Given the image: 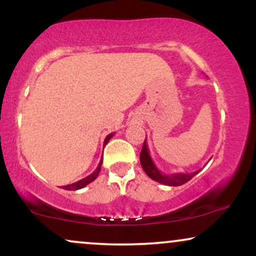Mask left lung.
<instances>
[{
    "label": "left lung",
    "mask_w": 256,
    "mask_h": 256,
    "mask_svg": "<svg viewBox=\"0 0 256 256\" xmlns=\"http://www.w3.org/2000/svg\"><path fill=\"white\" fill-rule=\"evenodd\" d=\"M140 160L142 168L144 170V172L146 173V176H148L149 178L158 182V183L170 185V186H179V185H183L184 183H186V182H189L192 177H195V176L201 171V170H198V171L192 173H171V174L162 173L158 168L156 165H155L150 154H149L148 146H146V137L144 143H143L142 152H140Z\"/></svg>",
    "instance_id": "1"
}]
</instances>
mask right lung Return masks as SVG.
Returning a JSON list of instances; mask_svg holds the SVG:
<instances>
[{"label": "right lung", "instance_id": "1", "mask_svg": "<svg viewBox=\"0 0 256 256\" xmlns=\"http://www.w3.org/2000/svg\"><path fill=\"white\" fill-rule=\"evenodd\" d=\"M113 134H108L107 137L104 138V146L106 144H107L108 142H110V140L112 137H113ZM102 161H104V160H102V158H101V160H100V164H98V166L96 167V170H95V171H94L92 173H91V174L88 176V177H85V178H83V179H80V180L76 182V183H72V184H68V185H64V186H62V189H64V190H73V192H74V190H79V189H82V188L86 186L88 184H90L91 182H92V180H95V179L98 178V176L100 171H101Z\"/></svg>", "mask_w": 256, "mask_h": 256}]
</instances>
